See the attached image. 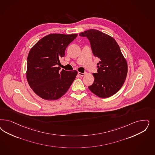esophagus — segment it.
<instances>
[{"label":"esophagus","mask_w":155,"mask_h":155,"mask_svg":"<svg viewBox=\"0 0 155 155\" xmlns=\"http://www.w3.org/2000/svg\"><path fill=\"white\" fill-rule=\"evenodd\" d=\"M78 74L80 75V76H84V75H85V72H84V73H81V72H78Z\"/></svg>","instance_id":"34e87169"}]
</instances>
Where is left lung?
<instances>
[{
    "instance_id": "1",
    "label": "left lung",
    "mask_w": 155,
    "mask_h": 155,
    "mask_svg": "<svg viewBox=\"0 0 155 155\" xmlns=\"http://www.w3.org/2000/svg\"><path fill=\"white\" fill-rule=\"evenodd\" d=\"M79 35L89 39L93 54L100 60L97 64V73L92 74L94 82L88 88L100 97H109L124 83L128 72L127 60L119 45L110 35L95 29L87 30Z\"/></svg>"
}]
</instances>
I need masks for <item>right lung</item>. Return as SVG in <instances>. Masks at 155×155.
<instances>
[{"instance_id":"1","label":"right lung","mask_w":155,"mask_h":155,"mask_svg":"<svg viewBox=\"0 0 155 155\" xmlns=\"http://www.w3.org/2000/svg\"><path fill=\"white\" fill-rule=\"evenodd\" d=\"M78 34H51L39 40L27 58L26 78L37 95L47 100H57L64 95L78 74L76 70H60L58 65L67 47Z\"/></svg>"}]
</instances>
